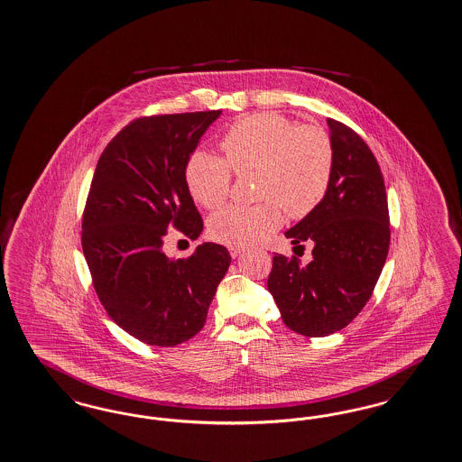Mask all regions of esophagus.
<instances>
[{
    "label": "esophagus",
    "instance_id": "1",
    "mask_svg": "<svg viewBox=\"0 0 462 462\" xmlns=\"http://www.w3.org/2000/svg\"><path fill=\"white\" fill-rule=\"evenodd\" d=\"M228 251H230V256H232V258H237V256H240V254L244 253L242 247H228Z\"/></svg>",
    "mask_w": 462,
    "mask_h": 462
}]
</instances>
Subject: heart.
<instances>
[{
  "mask_svg": "<svg viewBox=\"0 0 462 462\" xmlns=\"http://www.w3.org/2000/svg\"><path fill=\"white\" fill-rule=\"evenodd\" d=\"M226 162L196 151L185 166V184L204 208L222 206L232 185V171H258L256 206H226L208 222L209 237L230 247L258 242L282 223V208L291 218L308 217L323 201L332 180L333 146L319 127H297L273 111L240 118L225 132Z\"/></svg>",
  "mask_w": 462,
  "mask_h": 462,
  "instance_id": "1",
  "label": "heart"
}]
</instances>
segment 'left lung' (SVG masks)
I'll return each mask as SVG.
<instances>
[{"instance_id":"obj_1","label":"left lung","mask_w":462,"mask_h":462,"mask_svg":"<svg viewBox=\"0 0 462 462\" xmlns=\"http://www.w3.org/2000/svg\"><path fill=\"white\" fill-rule=\"evenodd\" d=\"M332 180L323 201L285 237L311 240L313 261L273 256L268 291L283 323L306 337L346 328L366 306L383 270L390 244L387 192L368 144L347 125L328 118Z\"/></svg>"}]
</instances>
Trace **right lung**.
Returning <instances> with one entry per match:
<instances>
[{"mask_svg":"<svg viewBox=\"0 0 462 462\" xmlns=\"http://www.w3.org/2000/svg\"><path fill=\"white\" fill-rule=\"evenodd\" d=\"M220 110L143 116L120 130L96 165L82 217V251L111 319L137 340L171 347L204 327L230 266L226 247L204 242L168 258V228L189 239L203 218L185 166Z\"/></svg>","mask_w":462,"mask_h":462,"instance_id":"add662e5","label":"right lung"}]
</instances>
